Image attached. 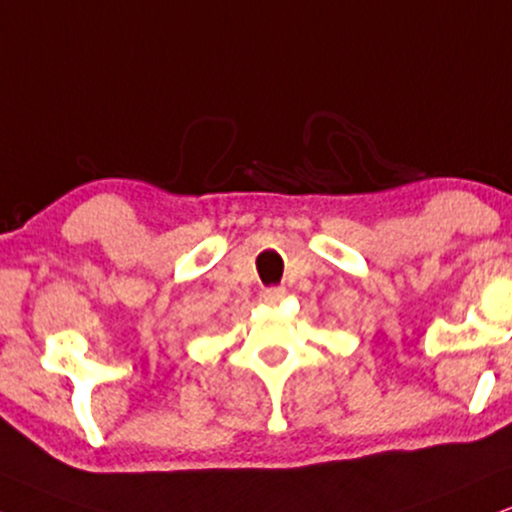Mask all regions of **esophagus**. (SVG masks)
<instances>
[{
    "label": "esophagus",
    "mask_w": 512,
    "mask_h": 512,
    "mask_svg": "<svg viewBox=\"0 0 512 512\" xmlns=\"http://www.w3.org/2000/svg\"><path fill=\"white\" fill-rule=\"evenodd\" d=\"M283 297H286V288L283 286H274V288H267L262 293V300L267 302V304H278L283 300Z\"/></svg>",
    "instance_id": "esophagus-1"
}]
</instances>
